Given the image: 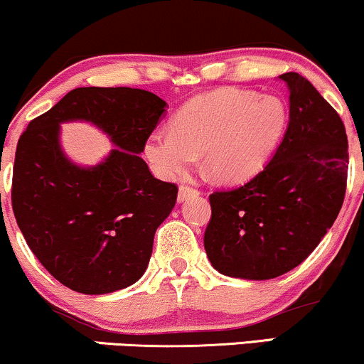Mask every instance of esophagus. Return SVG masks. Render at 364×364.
<instances>
[{
  "label": "esophagus",
  "instance_id": "1",
  "mask_svg": "<svg viewBox=\"0 0 364 364\" xmlns=\"http://www.w3.org/2000/svg\"><path fill=\"white\" fill-rule=\"evenodd\" d=\"M196 195H200V191L196 190V188H191L188 185H181V186H179L178 200H179V202H185L186 198H190V196H196Z\"/></svg>",
  "mask_w": 364,
  "mask_h": 364
}]
</instances>
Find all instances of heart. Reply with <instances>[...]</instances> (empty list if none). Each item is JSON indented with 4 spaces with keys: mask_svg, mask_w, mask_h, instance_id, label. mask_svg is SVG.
<instances>
[{
    "mask_svg": "<svg viewBox=\"0 0 364 364\" xmlns=\"http://www.w3.org/2000/svg\"><path fill=\"white\" fill-rule=\"evenodd\" d=\"M287 124L284 102L274 95L224 89L191 99L174 114L171 133L149 136L145 154L159 176L174 179L203 154L205 168L220 181H245L277 149Z\"/></svg>",
    "mask_w": 364,
    "mask_h": 364,
    "instance_id": "1",
    "label": "heart"
}]
</instances>
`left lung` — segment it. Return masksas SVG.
Wrapping results in <instances>:
<instances>
[{
  "label": "left lung",
  "mask_w": 364,
  "mask_h": 364,
  "mask_svg": "<svg viewBox=\"0 0 364 364\" xmlns=\"http://www.w3.org/2000/svg\"><path fill=\"white\" fill-rule=\"evenodd\" d=\"M289 87V124L269 164L245 185L214 191L203 246L229 277L265 281L308 258L339 215L348 185L341 116L299 73Z\"/></svg>",
  "instance_id": "left-lung-1"
}]
</instances>
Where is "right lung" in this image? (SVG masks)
I'll return each mask as SVG.
<instances>
[{"instance_id":"obj_1","label":"right lung","mask_w":364,"mask_h":364,"mask_svg":"<svg viewBox=\"0 0 364 364\" xmlns=\"http://www.w3.org/2000/svg\"><path fill=\"white\" fill-rule=\"evenodd\" d=\"M164 107L141 89L80 87L20 135L11 207L28 248L63 286L106 294L144 275L178 198V186L154 178L139 156ZM72 119L94 122L119 149L95 168L72 165L57 141L59 123Z\"/></svg>"}]
</instances>
